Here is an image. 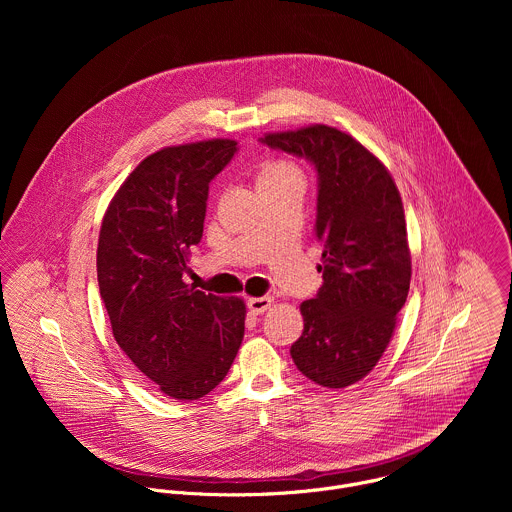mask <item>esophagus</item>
<instances>
[{
    "mask_svg": "<svg viewBox=\"0 0 512 512\" xmlns=\"http://www.w3.org/2000/svg\"><path fill=\"white\" fill-rule=\"evenodd\" d=\"M271 304H273V298H269V296H263V298H249V300H247V308H249L253 314H263V312H267V310L271 308Z\"/></svg>",
    "mask_w": 512,
    "mask_h": 512,
    "instance_id": "1",
    "label": "esophagus"
}]
</instances>
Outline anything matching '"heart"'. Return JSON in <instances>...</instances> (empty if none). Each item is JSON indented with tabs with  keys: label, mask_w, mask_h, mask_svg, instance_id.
<instances>
[{
	"label": "heart",
	"mask_w": 512,
	"mask_h": 512,
	"mask_svg": "<svg viewBox=\"0 0 512 512\" xmlns=\"http://www.w3.org/2000/svg\"><path fill=\"white\" fill-rule=\"evenodd\" d=\"M296 176H302V174L294 162H289L285 158H273L259 166L255 182H257V188H265V186L283 182L287 178H296Z\"/></svg>",
	"instance_id": "heart-1"
}]
</instances>
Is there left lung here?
<instances>
[{
  "mask_svg": "<svg viewBox=\"0 0 512 512\" xmlns=\"http://www.w3.org/2000/svg\"><path fill=\"white\" fill-rule=\"evenodd\" d=\"M261 143L306 158L318 172L314 229L324 283L300 306L304 332L289 354L310 381L344 389L375 369L409 294L401 194L383 162L336 127L267 133Z\"/></svg>",
  "mask_w": 512,
  "mask_h": 512,
  "instance_id": "1",
  "label": "left lung"
}]
</instances>
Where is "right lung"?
I'll return each mask as SVG.
<instances>
[{"label":"right lung","instance_id":"obj_1","mask_svg":"<svg viewBox=\"0 0 512 512\" xmlns=\"http://www.w3.org/2000/svg\"><path fill=\"white\" fill-rule=\"evenodd\" d=\"M235 154L237 141L208 139L148 156L113 196L99 233L97 279L113 336L139 373L180 401L227 377L245 334L241 298L182 279L202 239L208 184Z\"/></svg>","mask_w":512,"mask_h":512}]
</instances>
